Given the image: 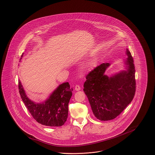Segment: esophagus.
Wrapping results in <instances>:
<instances>
[{"label":"esophagus","mask_w":155,"mask_h":155,"mask_svg":"<svg viewBox=\"0 0 155 155\" xmlns=\"http://www.w3.org/2000/svg\"><path fill=\"white\" fill-rule=\"evenodd\" d=\"M75 90L76 91H79L81 90V88H80V86L79 85H76L75 87Z\"/></svg>","instance_id":"34e87169"}]
</instances>
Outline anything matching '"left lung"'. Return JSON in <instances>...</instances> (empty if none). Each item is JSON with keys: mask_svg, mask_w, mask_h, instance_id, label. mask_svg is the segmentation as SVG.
<instances>
[{"mask_svg": "<svg viewBox=\"0 0 155 155\" xmlns=\"http://www.w3.org/2000/svg\"><path fill=\"white\" fill-rule=\"evenodd\" d=\"M124 61L126 70L108 77L105 71L110 66L104 63L86 76L84 92L86 94L94 116L101 121L115 119L132 101L135 93V66L130 51Z\"/></svg>", "mask_w": 155, "mask_h": 155, "instance_id": "left-lung-1", "label": "left lung"}]
</instances>
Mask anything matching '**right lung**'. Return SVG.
<instances>
[{"label":"right lung","instance_id":"1","mask_svg":"<svg viewBox=\"0 0 155 155\" xmlns=\"http://www.w3.org/2000/svg\"><path fill=\"white\" fill-rule=\"evenodd\" d=\"M18 89L22 101L36 122L48 126H61L65 123L68 115V104L72 94V89L68 82L60 84L45 101L40 103L28 97L20 80Z\"/></svg>","mask_w":155,"mask_h":155}]
</instances>
